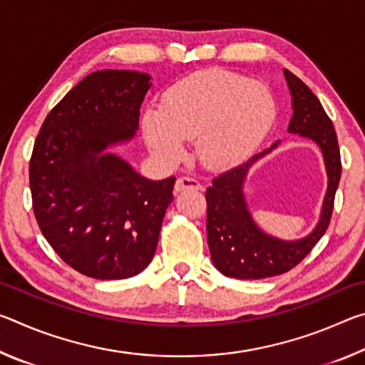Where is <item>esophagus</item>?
Here are the masks:
<instances>
[{
	"instance_id": "esophagus-1",
	"label": "esophagus",
	"mask_w": 365,
	"mask_h": 365,
	"mask_svg": "<svg viewBox=\"0 0 365 365\" xmlns=\"http://www.w3.org/2000/svg\"><path fill=\"white\" fill-rule=\"evenodd\" d=\"M183 190H201V185L200 182L191 177H178L175 182V191H183Z\"/></svg>"
}]
</instances>
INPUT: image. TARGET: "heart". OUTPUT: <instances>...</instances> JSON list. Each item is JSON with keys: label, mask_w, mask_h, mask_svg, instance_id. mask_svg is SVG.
Wrapping results in <instances>:
<instances>
[{"label": "heart", "mask_w": 365, "mask_h": 365, "mask_svg": "<svg viewBox=\"0 0 365 365\" xmlns=\"http://www.w3.org/2000/svg\"><path fill=\"white\" fill-rule=\"evenodd\" d=\"M279 115L267 85L222 67L196 71L165 91L163 108H148L141 119L145 138L160 158L177 160L185 140L209 169L242 164L255 153Z\"/></svg>", "instance_id": "b5f03b06"}]
</instances>
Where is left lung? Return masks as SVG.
Masks as SVG:
<instances>
[{"mask_svg":"<svg viewBox=\"0 0 365 365\" xmlns=\"http://www.w3.org/2000/svg\"><path fill=\"white\" fill-rule=\"evenodd\" d=\"M283 73L293 98V115L288 132L299 133L319 145L329 175V188L316 228L296 242H283L264 233L255 224L243 193V183L251 165L274 150L279 141L269 150L255 154L246 163L215 177L206 190L207 245L215 267L233 279H267L296 267L324 237L335 205V193L341 177V158L335 127L309 86L288 69Z\"/></svg>","mask_w":365,"mask_h":365,"instance_id":"obj_1","label":"left lung"}]
</instances>
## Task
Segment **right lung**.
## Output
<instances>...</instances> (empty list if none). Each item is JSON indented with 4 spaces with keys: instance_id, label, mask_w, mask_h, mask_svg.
Listing matches in <instances>:
<instances>
[{
    "instance_id": "right-lung-1",
    "label": "right lung",
    "mask_w": 365,
    "mask_h": 365,
    "mask_svg": "<svg viewBox=\"0 0 365 365\" xmlns=\"http://www.w3.org/2000/svg\"><path fill=\"white\" fill-rule=\"evenodd\" d=\"M150 76L96 71L46 115L29 178L35 219L80 274L120 280L151 262L175 177L148 180L109 146L135 137Z\"/></svg>"
}]
</instances>
